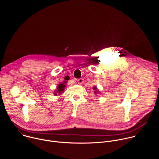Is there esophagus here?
<instances>
[{"instance_id": "34e87169", "label": "esophagus", "mask_w": 159, "mask_h": 159, "mask_svg": "<svg viewBox=\"0 0 159 159\" xmlns=\"http://www.w3.org/2000/svg\"><path fill=\"white\" fill-rule=\"evenodd\" d=\"M84 80L83 79H79L77 80V83L79 84H82L84 83Z\"/></svg>"}]
</instances>
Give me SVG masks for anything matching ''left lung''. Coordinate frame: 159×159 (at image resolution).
I'll return each instance as SVG.
<instances>
[{"mask_svg": "<svg viewBox=\"0 0 159 159\" xmlns=\"http://www.w3.org/2000/svg\"><path fill=\"white\" fill-rule=\"evenodd\" d=\"M93 89H94V90H95V91L94 92V93L95 94H98V93H99V90H97V88H96V87H94Z\"/></svg>", "mask_w": 159, "mask_h": 159, "instance_id": "8db88e82", "label": "left lung"}]
</instances>
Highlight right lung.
Segmentation results:
<instances>
[{"mask_svg":"<svg viewBox=\"0 0 159 159\" xmlns=\"http://www.w3.org/2000/svg\"><path fill=\"white\" fill-rule=\"evenodd\" d=\"M66 82V81L63 82V83L58 84V85L57 86V90L55 91V93H54V94L55 96H57V94H61L63 93V91L65 90V84Z\"/></svg>","mask_w":159,"mask_h":159,"instance_id":"obj_1","label":"right lung"}]
</instances>
